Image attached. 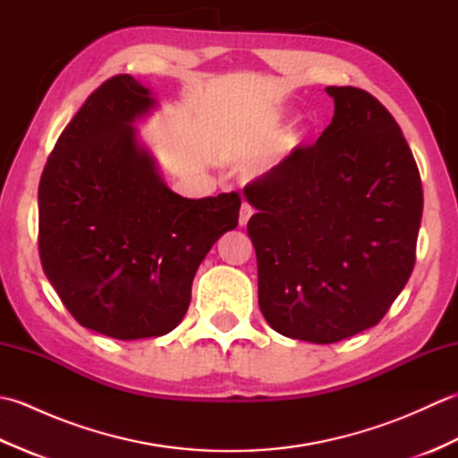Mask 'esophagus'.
<instances>
[{"instance_id":"esophagus-1","label":"esophagus","mask_w":458,"mask_h":458,"mask_svg":"<svg viewBox=\"0 0 458 458\" xmlns=\"http://www.w3.org/2000/svg\"><path fill=\"white\" fill-rule=\"evenodd\" d=\"M251 214H254V208H251L250 204H242V208H240V218H238L240 226H246Z\"/></svg>"}]
</instances>
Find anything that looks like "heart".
<instances>
[{
  "instance_id": "obj_1",
  "label": "heart",
  "mask_w": 458,
  "mask_h": 458,
  "mask_svg": "<svg viewBox=\"0 0 458 458\" xmlns=\"http://www.w3.org/2000/svg\"><path fill=\"white\" fill-rule=\"evenodd\" d=\"M266 135L261 133H248L244 138H240L236 143V149L244 155H256L259 149L266 148Z\"/></svg>"
}]
</instances>
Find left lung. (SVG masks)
<instances>
[{"label": "left lung", "mask_w": 458, "mask_h": 458, "mask_svg": "<svg viewBox=\"0 0 458 458\" xmlns=\"http://www.w3.org/2000/svg\"><path fill=\"white\" fill-rule=\"evenodd\" d=\"M335 115L244 189L258 299L279 335L330 344L377 325L415 266L421 177L394 115L372 94L328 86Z\"/></svg>", "instance_id": "1"}]
</instances>
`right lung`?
Listing matches in <instances>:
<instances>
[{
    "instance_id": "add662e5",
    "label": "right lung",
    "mask_w": 458,
    "mask_h": 458,
    "mask_svg": "<svg viewBox=\"0 0 458 458\" xmlns=\"http://www.w3.org/2000/svg\"><path fill=\"white\" fill-rule=\"evenodd\" d=\"M157 102L130 74L96 89L56 140L38 182V254L79 323L163 336L191 303L200 261L238 226L240 194L184 199L163 182L135 120Z\"/></svg>"
}]
</instances>
